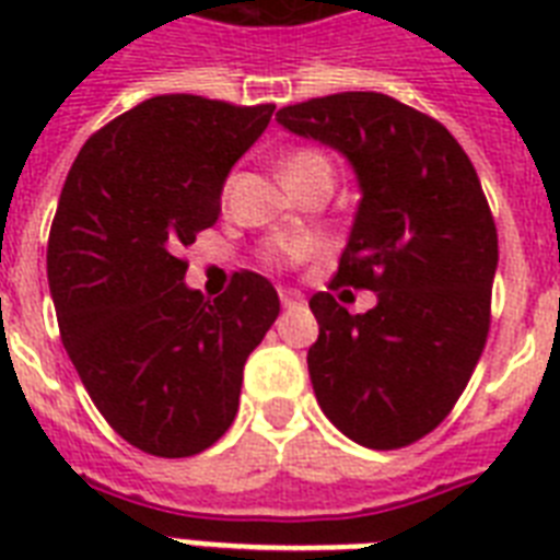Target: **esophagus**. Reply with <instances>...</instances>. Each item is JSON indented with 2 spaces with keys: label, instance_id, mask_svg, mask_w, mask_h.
<instances>
[{
  "label": "esophagus",
  "instance_id": "1",
  "mask_svg": "<svg viewBox=\"0 0 560 560\" xmlns=\"http://www.w3.org/2000/svg\"><path fill=\"white\" fill-rule=\"evenodd\" d=\"M279 299H281V305L284 307H296V305H302V302H305V296H302V293H299V290H279Z\"/></svg>",
  "mask_w": 560,
  "mask_h": 560
}]
</instances>
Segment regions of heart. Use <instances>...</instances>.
<instances>
[{
    "mask_svg": "<svg viewBox=\"0 0 560 560\" xmlns=\"http://www.w3.org/2000/svg\"><path fill=\"white\" fill-rule=\"evenodd\" d=\"M311 171H331V162L328 156L314 148H299V151H290L284 160H281V177L284 183H293V179L305 177ZM314 255V241L307 237H281L270 246V258L279 264H299Z\"/></svg>",
    "mask_w": 560,
    "mask_h": 560,
    "instance_id": "b5f03b06",
    "label": "heart"
}]
</instances>
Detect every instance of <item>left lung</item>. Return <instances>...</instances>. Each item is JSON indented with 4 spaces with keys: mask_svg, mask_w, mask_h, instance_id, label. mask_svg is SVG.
<instances>
[{
    "mask_svg": "<svg viewBox=\"0 0 560 560\" xmlns=\"http://www.w3.org/2000/svg\"><path fill=\"white\" fill-rule=\"evenodd\" d=\"M276 118L337 148L363 191L337 276L311 299L316 400L351 442L407 447L451 416L491 328L500 253L477 171L442 121L381 92H337ZM346 283L374 289L378 305L349 315L332 296Z\"/></svg>",
    "mask_w": 560,
    "mask_h": 560,
    "instance_id": "obj_1",
    "label": "left lung"
}]
</instances>
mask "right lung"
I'll use <instances>...</instances> for the list:
<instances>
[{"label":"right lung","mask_w":560,"mask_h":560,"mask_svg":"<svg viewBox=\"0 0 560 560\" xmlns=\"http://www.w3.org/2000/svg\"><path fill=\"white\" fill-rule=\"evenodd\" d=\"M272 109L148 98L86 139L60 191L46 255L60 340L107 424L151 456H194L226 433L246 358L279 316L258 272L206 302L179 258L218 223L229 171Z\"/></svg>","instance_id":"right-lung-1"}]
</instances>
